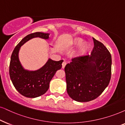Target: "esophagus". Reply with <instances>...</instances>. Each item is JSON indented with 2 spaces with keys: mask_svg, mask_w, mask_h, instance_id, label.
Returning a JSON list of instances; mask_svg holds the SVG:
<instances>
[{
  "mask_svg": "<svg viewBox=\"0 0 125 125\" xmlns=\"http://www.w3.org/2000/svg\"><path fill=\"white\" fill-rule=\"evenodd\" d=\"M66 65V61L63 62V63H62V68H63V69L64 68V67H65Z\"/></svg>",
  "mask_w": 125,
  "mask_h": 125,
  "instance_id": "34e87169",
  "label": "esophagus"
}]
</instances>
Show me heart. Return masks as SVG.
<instances>
[{
	"instance_id": "heart-1",
	"label": "heart",
	"mask_w": 125,
	"mask_h": 125,
	"mask_svg": "<svg viewBox=\"0 0 125 125\" xmlns=\"http://www.w3.org/2000/svg\"><path fill=\"white\" fill-rule=\"evenodd\" d=\"M83 42V40L80 38H77V39H74L73 41L69 44V45L70 46H77V45H80ZM88 48H89V45L88 44L85 43L83 45V46L81 47V48L79 50L78 53L79 54H83L85 52H86L88 51Z\"/></svg>"
}]
</instances>
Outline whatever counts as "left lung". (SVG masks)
<instances>
[{
  "label": "left lung",
  "mask_w": 125,
  "mask_h": 125,
  "mask_svg": "<svg viewBox=\"0 0 125 125\" xmlns=\"http://www.w3.org/2000/svg\"><path fill=\"white\" fill-rule=\"evenodd\" d=\"M93 40L91 55L73 58L64 67L67 94L78 102L96 99L111 80V53L102 42L94 38Z\"/></svg>",
  "instance_id": "1"
}]
</instances>
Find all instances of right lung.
<instances>
[{"mask_svg": "<svg viewBox=\"0 0 125 125\" xmlns=\"http://www.w3.org/2000/svg\"><path fill=\"white\" fill-rule=\"evenodd\" d=\"M48 33L35 32L25 37L14 48L11 56L9 74L13 85L20 94L26 97L34 98L42 95L48 91L50 82L55 73L62 67L63 60L54 61L49 59L40 69L34 72L25 70L18 59L20 47L25 42L33 37L48 39Z\"/></svg>", "mask_w": 125, "mask_h": 125, "instance_id": "obj_1", "label": "right lung"}]
</instances>
